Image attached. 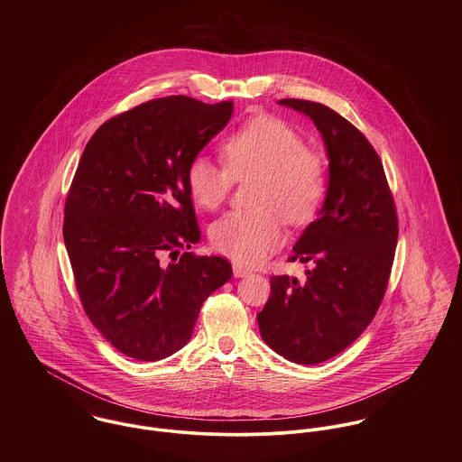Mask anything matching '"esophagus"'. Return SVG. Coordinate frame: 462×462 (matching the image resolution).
<instances>
[{"instance_id":"esophagus-1","label":"esophagus","mask_w":462,"mask_h":462,"mask_svg":"<svg viewBox=\"0 0 462 462\" xmlns=\"http://www.w3.org/2000/svg\"><path fill=\"white\" fill-rule=\"evenodd\" d=\"M233 273H235V277H249L253 272L249 268H244L242 264L235 263L233 264Z\"/></svg>"}]
</instances>
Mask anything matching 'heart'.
I'll return each instance as SVG.
<instances>
[{"label":"heart","instance_id":"1","mask_svg":"<svg viewBox=\"0 0 462 462\" xmlns=\"http://www.w3.org/2000/svg\"><path fill=\"white\" fill-rule=\"evenodd\" d=\"M226 167L196 156L187 169V187L204 209L218 208L235 180L256 176L251 202L258 208L229 211L209 227L217 251L240 263L263 262L284 240L281 213L291 224L310 222L326 189V165L319 152L304 147V138L288 123L258 116L226 136L220 145Z\"/></svg>","mask_w":462,"mask_h":462}]
</instances>
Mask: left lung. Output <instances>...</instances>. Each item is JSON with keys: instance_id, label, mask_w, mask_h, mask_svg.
Wrapping results in <instances>:
<instances>
[{"instance_id": "8db88e82", "label": "left lung", "mask_w": 462, "mask_h": 462, "mask_svg": "<svg viewBox=\"0 0 462 462\" xmlns=\"http://www.w3.org/2000/svg\"><path fill=\"white\" fill-rule=\"evenodd\" d=\"M310 117L329 158L328 192L290 262L306 279L272 275L258 315L264 343L288 361L319 365L343 352L374 320L398 240L395 202L383 162L366 136L322 103L281 99Z\"/></svg>"}]
</instances>
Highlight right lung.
I'll return each mask as SVG.
<instances>
[{"mask_svg": "<svg viewBox=\"0 0 462 462\" xmlns=\"http://www.w3.org/2000/svg\"><path fill=\"white\" fill-rule=\"evenodd\" d=\"M231 114V101L152 99L106 121L81 154L64 209L67 254L87 317L128 357L158 361L185 346L202 302L233 275L220 256H180L200 240L187 169Z\"/></svg>", "mask_w": 462, "mask_h": 462, "instance_id": "add662e5", "label": "right lung"}]
</instances>
